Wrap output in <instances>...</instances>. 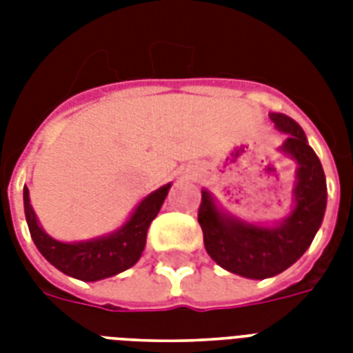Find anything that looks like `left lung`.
<instances>
[{"instance_id":"8db88e82","label":"left lung","mask_w":353,"mask_h":353,"mask_svg":"<svg viewBox=\"0 0 353 353\" xmlns=\"http://www.w3.org/2000/svg\"><path fill=\"white\" fill-rule=\"evenodd\" d=\"M288 139L280 152L296 161L295 209L276 227L251 225L221 214L207 190L201 192L198 221L203 243L218 265L245 279L262 280L293 265L312 245L326 210V177L302 128L282 113L269 115Z\"/></svg>"}]
</instances>
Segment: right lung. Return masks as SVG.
I'll list each match as a JSON object with an SVG mask.
<instances>
[{
    "instance_id": "obj_1",
    "label": "right lung",
    "mask_w": 353,
    "mask_h": 353,
    "mask_svg": "<svg viewBox=\"0 0 353 353\" xmlns=\"http://www.w3.org/2000/svg\"><path fill=\"white\" fill-rule=\"evenodd\" d=\"M168 188L170 185H165L150 194L148 198H144L137 209L133 210L132 218L117 232L80 243H63L43 232L30 207L27 187L23 188L25 218L32 241L47 262L73 279L95 282L126 271L141 258L146 245L148 227L159 212Z\"/></svg>"
}]
</instances>
